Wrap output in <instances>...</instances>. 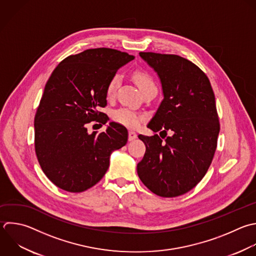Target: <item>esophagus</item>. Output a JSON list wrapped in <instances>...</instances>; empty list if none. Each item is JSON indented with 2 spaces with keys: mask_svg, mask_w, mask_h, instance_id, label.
Returning <instances> with one entry per match:
<instances>
[{
  "mask_svg": "<svg viewBox=\"0 0 256 256\" xmlns=\"http://www.w3.org/2000/svg\"><path fill=\"white\" fill-rule=\"evenodd\" d=\"M137 138V134H136V132H134V131H132V130H130L129 131V133H128V139H129V141H133L134 139H136Z\"/></svg>",
  "mask_w": 256,
  "mask_h": 256,
  "instance_id": "obj_1",
  "label": "esophagus"
}]
</instances>
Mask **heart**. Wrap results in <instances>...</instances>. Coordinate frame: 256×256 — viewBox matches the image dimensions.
Instances as JSON below:
<instances>
[{
	"mask_svg": "<svg viewBox=\"0 0 256 256\" xmlns=\"http://www.w3.org/2000/svg\"><path fill=\"white\" fill-rule=\"evenodd\" d=\"M135 81L137 83V85L139 86L140 90H142L143 88H146L148 86H152L154 85L152 78L150 77L149 74L145 73V72H136L134 75ZM122 82V76L120 74H115L109 81L107 88H106V96L108 98H112L115 94L117 89L119 88L120 84ZM112 118L127 127L130 128H136L140 125V123L143 120V116L129 108H120L115 110L112 113Z\"/></svg>",
	"mask_w": 256,
	"mask_h": 256,
	"instance_id": "heart-1",
	"label": "heart"
}]
</instances>
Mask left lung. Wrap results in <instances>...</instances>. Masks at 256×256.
I'll return each mask as SVG.
<instances>
[{"label": "left lung", "instance_id": "left-lung-1", "mask_svg": "<svg viewBox=\"0 0 256 256\" xmlns=\"http://www.w3.org/2000/svg\"><path fill=\"white\" fill-rule=\"evenodd\" d=\"M139 55L157 73L164 97L147 127L161 131L165 140L157 134L138 136L146 152L137 173L156 195L176 197L194 188L212 162L220 130L215 96L207 76L189 60L151 52Z\"/></svg>", "mask_w": 256, "mask_h": 256}]
</instances>
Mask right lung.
<instances>
[{
  "instance_id": "right-lung-1",
  "label": "right lung",
  "mask_w": 256,
  "mask_h": 256,
  "mask_svg": "<svg viewBox=\"0 0 256 256\" xmlns=\"http://www.w3.org/2000/svg\"><path fill=\"white\" fill-rule=\"evenodd\" d=\"M134 58L114 49H89L53 71L35 116V150L43 172L59 188H91L108 170L112 152L126 145L124 126L110 122L105 132L89 134L87 124L107 123V115L98 111L107 105V85Z\"/></svg>"
}]
</instances>
